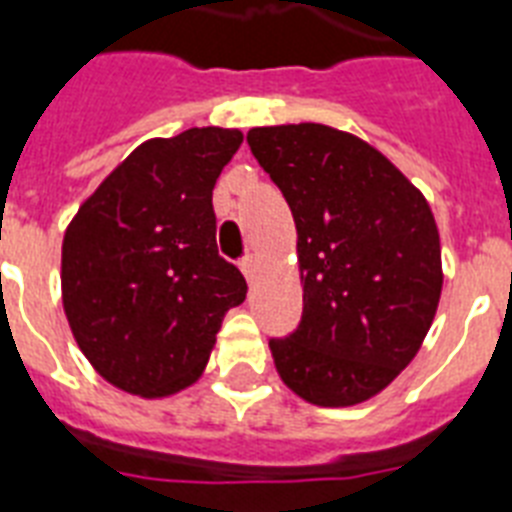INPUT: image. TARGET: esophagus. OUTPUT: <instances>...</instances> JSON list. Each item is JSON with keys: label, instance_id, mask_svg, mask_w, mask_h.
Instances as JSON below:
<instances>
[{"label": "esophagus", "instance_id": "obj_1", "mask_svg": "<svg viewBox=\"0 0 512 512\" xmlns=\"http://www.w3.org/2000/svg\"><path fill=\"white\" fill-rule=\"evenodd\" d=\"M239 268H242V273L247 276V281H252V278H255V270H257V257L244 255L242 260H239Z\"/></svg>", "mask_w": 512, "mask_h": 512}]
</instances>
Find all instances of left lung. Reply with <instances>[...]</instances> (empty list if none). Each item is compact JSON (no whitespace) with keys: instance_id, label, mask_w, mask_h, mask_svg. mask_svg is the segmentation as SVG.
<instances>
[{"instance_id":"left-lung-1","label":"left lung","mask_w":512,"mask_h":512,"mask_svg":"<svg viewBox=\"0 0 512 512\" xmlns=\"http://www.w3.org/2000/svg\"><path fill=\"white\" fill-rule=\"evenodd\" d=\"M297 226L302 321L270 339L289 389L321 407H350L392 384L421 350L442 294L434 215L378 149L321 126L247 134Z\"/></svg>"}]
</instances>
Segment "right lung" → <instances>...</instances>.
Instances as JSON below:
<instances>
[{"label": "right lung", "instance_id": "add662e5", "mask_svg": "<svg viewBox=\"0 0 512 512\" xmlns=\"http://www.w3.org/2000/svg\"><path fill=\"white\" fill-rule=\"evenodd\" d=\"M236 128H189L136 147L70 220L62 307L94 371L128 394L168 397L202 376L247 281L218 255L213 189Z\"/></svg>", "mask_w": 512, "mask_h": 512}]
</instances>
